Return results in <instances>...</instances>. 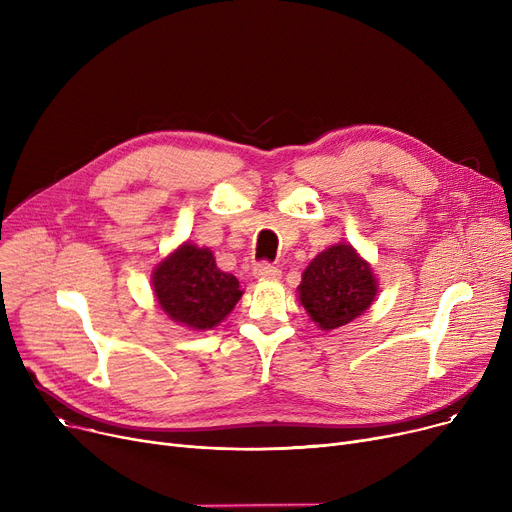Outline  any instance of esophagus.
<instances>
[{"label": "esophagus", "mask_w": 512, "mask_h": 512, "mask_svg": "<svg viewBox=\"0 0 512 512\" xmlns=\"http://www.w3.org/2000/svg\"><path fill=\"white\" fill-rule=\"evenodd\" d=\"M255 278H259V280H278L280 276H282V272L278 270L276 265H272V263H259L257 267H255Z\"/></svg>", "instance_id": "1"}]
</instances>
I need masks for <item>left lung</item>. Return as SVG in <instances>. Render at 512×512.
Wrapping results in <instances>:
<instances>
[{
	"instance_id": "left-lung-1",
	"label": "left lung",
	"mask_w": 512,
	"mask_h": 512,
	"mask_svg": "<svg viewBox=\"0 0 512 512\" xmlns=\"http://www.w3.org/2000/svg\"><path fill=\"white\" fill-rule=\"evenodd\" d=\"M297 290L317 328L336 330L371 307L378 294V278L351 245L338 242L307 265Z\"/></svg>"
}]
</instances>
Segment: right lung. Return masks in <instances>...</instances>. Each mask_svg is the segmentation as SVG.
<instances>
[{"mask_svg":"<svg viewBox=\"0 0 512 512\" xmlns=\"http://www.w3.org/2000/svg\"><path fill=\"white\" fill-rule=\"evenodd\" d=\"M155 299L164 313L188 330H211L234 309L242 290L232 274L215 265L209 249L182 242L151 274Z\"/></svg>","mask_w":512,"mask_h":512,"instance_id":"obj_1","label":"right lung"}]
</instances>
